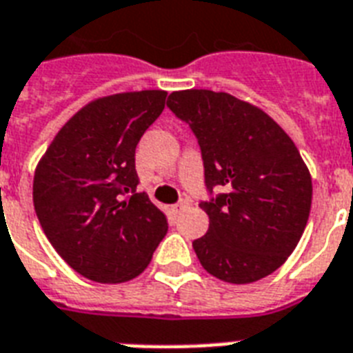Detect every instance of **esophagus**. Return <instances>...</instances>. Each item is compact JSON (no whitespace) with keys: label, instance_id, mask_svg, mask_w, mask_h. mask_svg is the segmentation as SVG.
Returning a JSON list of instances; mask_svg holds the SVG:
<instances>
[{"label":"esophagus","instance_id":"obj_1","mask_svg":"<svg viewBox=\"0 0 353 353\" xmlns=\"http://www.w3.org/2000/svg\"><path fill=\"white\" fill-rule=\"evenodd\" d=\"M188 205H190V201L188 199H181V201H177L176 205H174V212H183V210L188 209Z\"/></svg>","mask_w":353,"mask_h":353}]
</instances>
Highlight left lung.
<instances>
[{
    "instance_id": "1",
    "label": "left lung",
    "mask_w": 353,
    "mask_h": 353,
    "mask_svg": "<svg viewBox=\"0 0 353 353\" xmlns=\"http://www.w3.org/2000/svg\"><path fill=\"white\" fill-rule=\"evenodd\" d=\"M166 106L198 139L210 196L223 188L199 203L209 231L192 247L205 271L231 284L276 271L312 209V176L295 143L268 113L229 93L174 91Z\"/></svg>"
}]
</instances>
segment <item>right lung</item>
Masks as SVG:
<instances>
[{
	"label": "right lung",
	"instance_id": "right-lung-1",
	"mask_svg": "<svg viewBox=\"0 0 353 353\" xmlns=\"http://www.w3.org/2000/svg\"><path fill=\"white\" fill-rule=\"evenodd\" d=\"M166 91L102 97L77 112L34 172L32 201L57 252L85 279L119 284L146 269L168 231L137 192L135 148L165 110Z\"/></svg>",
	"mask_w": 353,
	"mask_h": 353
}]
</instances>
